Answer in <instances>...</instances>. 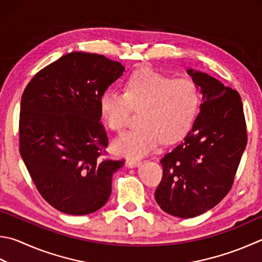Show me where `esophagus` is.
<instances>
[{
  "label": "esophagus",
  "instance_id": "esophagus-1",
  "mask_svg": "<svg viewBox=\"0 0 262 262\" xmlns=\"http://www.w3.org/2000/svg\"><path fill=\"white\" fill-rule=\"evenodd\" d=\"M142 163L140 160H136V159H128L126 161V166L127 167H130V168H134V167H139Z\"/></svg>",
  "mask_w": 262,
  "mask_h": 262
}]
</instances>
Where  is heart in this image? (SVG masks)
Segmentation results:
<instances>
[{"label": "heart", "instance_id": "heart-1", "mask_svg": "<svg viewBox=\"0 0 262 262\" xmlns=\"http://www.w3.org/2000/svg\"><path fill=\"white\" fill-rule=\"evenodd\" d=\"M199 92L190 79H175L142 68L125 84V93L106 89L99 97V110L112 130L121 133L133 110H142L140 125L113 142L119 155L142 157L161 141L174 142L185 135L196 118Z\"/></svg>", "mask_w": 262, "mask_h": 262}]
</instances>
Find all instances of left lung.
Listing matches in <instances>:
<instances>
[{
	"label": "left lung",
	"instance_id": "left-lung-1",
	"mask_svg": "<svg viewBox=\"0 0 262 262\" xmlns=\"http://www.w3.org/2000/svg\"><path fill=\"white\" fill-rule=\"evenodd\" d=\"M202 94L199 115L181 143L160 160L155 192L164 212L194 217L217 205L231 189L247 135L239 94L215 78L188 69Z\"/></svg>",
	"mask_w": 262,
	"mask_h": 262
}]
</instances>
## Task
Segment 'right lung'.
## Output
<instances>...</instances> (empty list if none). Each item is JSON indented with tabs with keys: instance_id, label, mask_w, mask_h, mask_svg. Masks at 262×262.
I'll return each mask as SVG.
<instances>
[{
	"instance_id": "right-lung-1",
	"label": "right lung",
	"mask_w": 262,
	"mask_h": 262,
	"mask_svg": "<svg viewBox=\"0 0 262 262\" xmlns=\"http://www.w3.org/2000/svg\"><path fill=\"white\" fill-rule=\"evenodd\" d=\"M125 68L102 55L74 51L46 66L24 90L20 156L37 190L71 215L105 205L122 160L102 159L107 136L99 97Z\"/></svg>"
}]
</instances>
